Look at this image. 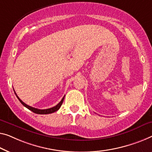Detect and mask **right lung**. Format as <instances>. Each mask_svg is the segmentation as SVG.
Listing matches in <instances>:
<instances>
[{
  "instance_id": "right-lung-1",
  "label": "right lung",
  "mask_w": 152,
  "mask_h": 152,
  "mask_svg": "<svg viewBox=\"0 0 152 152\" xmlns=\"http://www.w3.org/2000/svg\"><path fill=\"white\" fill-rule=\"evenodd\" d=\"M14 92H15V91H14ZM15 94L16 95V96H17L18 99H19L20 102H21L22 104V105H24V106H25L26 108H28V109H29L30 110H31V111L33 112V113H37V114H41V115L50 114V113H54V112L57 111V110L60 108L61 106L62 105L63 102V100H64V98H65V96L63 97V98H62L60 102L58 103L57 105H56L55 106H54V107H53V108H47V109H38V108H35L31 107V106H28V105L26 104L25 103L23 102H22V101L21 100V99H20L19 98V97H18V96H17V94H15Z\"/></svg>"
}]
</instances>
